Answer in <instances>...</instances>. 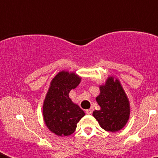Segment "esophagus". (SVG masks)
<instances>
[{"instance_id":"1","label":"esophagus","mask_w":158,"mask_h":158,"mask_svg":"<svg viewBox=\"0 0 158 158\" xmlns=\"http://www.w3.org/2000/svg\"><path fill=\"white\" fill-rule=\"evenodd\" d=\"M85 112H86V114H88V115H90V114H92V112H93V110H92V109H88V110H85Z\"/></svg>"}]
</instances>
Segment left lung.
<instances>
[{
    "label": "left lung",
    "mask_w": 158,
    "mask_h": 158,
    "mask_svg": "<svg viewBox=\"0 0 158 158\" xmlns=\"http://www.w3.org/2000/svg\"><path fill=\"white\" fill-rule=\"evenodd\" d=\"M96 100L101 110H94L93 115L101 127L110 132L121 130L130 117V103L119 80L108 78L105 85L100 87Z\"/></svg>",
    "instance_id": "left-lung-1"
}]
</instances>
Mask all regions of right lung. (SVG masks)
Listing matches in <instances>:
<instances>
[{"label": "right lung", "mask_w": 158, "mask_h": 158, "mask_svg": "<svg viewBox=\"0 0 158 158\" xmlns=\"http://www.w3.org/2000/svg\"><path fill=\"white\" fill-rule=\"evenodd\" d=\"M80 83L74 73L61 71L51 82L43 103V116L48 129L59 136L73 134L85 113L79 106L72 102L69 91Z\"/></svg>", "instance_id": "obj_1"}]
</instances>
